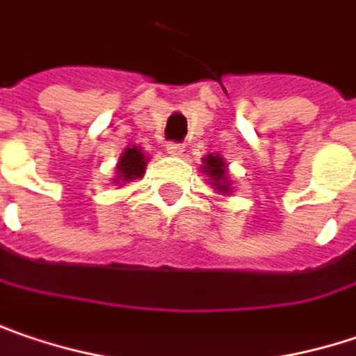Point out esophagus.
Instances as JSON below:
<instances>
[{
    "mask_svg": "<svg viewBox=\"0 0 356 356\" xmlns=\"http://www.w3.org/2000/svg\"><path fill=\"white\" fill-rule=\"evenodd\" d=\"M165 149H167V153H169L171 157H181L185 147H183L181 143H167V147H165Z\"/></svg>",
    "mask_w": 356,
    "mask_h": 356,
    "instance_id": "esophagus-1",
    "label": "esophagus"
}]
</instances>
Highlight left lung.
Wrapping results in <instances>:
<instances>
[{
    "label": "left lung",
    "mask_w": 356,
    "mask_h": 356,
    "mask_svg": "<svg viewBox=\"0 0 356 356\" xmlns=\"http://www.w3.org/2000/svg\"><path fill=\"white\" fill-rule=\"evenodd\" d=\"M201 171L209 177L213 189L221 193V195H227L232 191V183L227 179V165L220 155H213L209 153L207 157H203V165H201Z\"/></svg>",
    "instance_id": "1"
}]
</instances>
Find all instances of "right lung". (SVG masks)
Returning a JSON list of instances; mask_svg holds the SVG:
<instances>
[{
	"label": "right lung",
	"instance_id": "add662e5",
	"mask_svg": "<svg viewBox=\"0 0 356 356\" xmlns=\"http://www.w3.org/2000/svg\"><path fill=\"white\" fill-rule=\"evenodd\" d=\"M147 161L149 159L143 155V151L138 147H127L124 153L118 159V165H116V185H124L133 179L143 177Z\"/></svg>",
	"mask_w": 356,
	"mask_h": 356
}]
</instances>
